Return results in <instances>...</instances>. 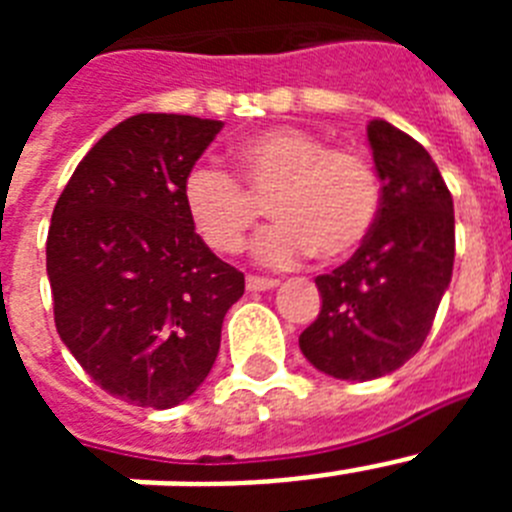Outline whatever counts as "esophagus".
I'll return each mask as SVG.
<instances>
[{"mask_svg":"<svg viewBox=\"0 0 512 512\" xmlns=\"http://www.w3.org/2000/svg\"><path fill=\"white\" fill-rule=\"evenodd\" d=\"M248 292H269V289L279 287L277 279H264V277H248L246 279Z\"/></svg>","mask_w":512,"mask_h":512,"instance_id":"34e87169","label":"esophagus"}]
</instances>
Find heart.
<instances>
[{"instance_id": "1", "label": "heart", "mask_w": 512, "mask_h": 512, "mask_svg": "<svg viewBox=\"0 0 512 512\" xmlns=\"http://www.w3.org/2000/svg\"><path fill=\"white\" fill-rule=\"evenodd\" d=\"M241 176L194 164L182 200L194 230L217 253L241 251L269 200L274 228L256 241V259L274 269L297 266L312 251L346 259L369 238L382 205L377 171L351 151H333L297 128L266 130L241 146Z\"/></svg>"}]
</instances>
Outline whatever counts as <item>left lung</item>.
Masks as SVG:
<instances>
[{
	"label": "left lung",
	"instance_id": "left-lung-1",
	"mask_svg": "<svg viewBox=\"0 0 512 512\" xmlns=\"http://www.w3.org/2000/svg\"><path fill=\"white\" fill-rule=\"evenodd\" d=\"M382 205L343 266L315 279L318 318L300 351L318 372L369 382L413 359L454 271V200L431 153L387 120L366 125Z\"/></svg>",
	"mask_w": 512,
	"mask_h": 512
}]
</instances>
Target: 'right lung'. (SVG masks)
I'll list each match as a JSON object with an SVG mask.
<instances>
[{"mask_svg": "<svg viewBox=\"0 0 512 512\" xmlns=\"http://www.w3.org/2000/svg\"><path fill=\"white\" fill-rule=\"evenodd\" d=\"M223 122L140 112L104 133L56 202L45 243L56 330L104 392L169 410L220 351L243 274L207 248L182 184Z\"/></svg>", "mask_w": 512, "mask_h": 512, "instance_id": "1", "label": "right lung"}]
</instances>
